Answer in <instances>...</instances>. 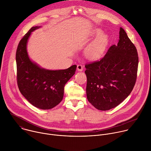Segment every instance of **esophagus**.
Listing matches in <instances>:
<instances>
[{
	"instance_id": "34e87169",
	"label": "esophagus",
	"mask_w": 151,
	"mask_h": 151,
	"mask_svg": "<svg viewBox=\"0 0 151 151\" xmlns=\"http://www.w3.org/2000/svg\"><path fill=\"white\" fill-rule=\"evenodd\" d=\"M83 68L82 65H81V64H78V65L77 66V70L78 71L81 72L83 70Z\"/></svg>"
}]
</instances>
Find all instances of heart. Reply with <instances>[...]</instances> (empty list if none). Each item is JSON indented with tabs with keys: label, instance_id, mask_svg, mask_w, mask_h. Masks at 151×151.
<instances>
[{
	"label": "heart",
	"instance_id": "b5f03b06",
	"mask_svg": "<svg viewBox=\"0 0 151 151\" xmlns=\"http://www.w3.org/2000/svg\"><path fill=\"white\" fill-rule=\"evenodd\" d=\"M102 32L103 31L101 29L97 28L93 29L88 35V36L90 37L97 36L91 43L87 51V55L91 58H97L100 57L106 48L108 38L107 35L101 34Z\"/></svg>",
	"mask_w": 151,
	"mask_h": 151
}]
</instances>
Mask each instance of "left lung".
<instances>
[{"mask_svg": "<svg viewBox=\"0 0 151 151\" xmlns=\"http://www.w3.org/2000/svg\"><path fill=\"white\" fill-rule=\"evenodd\" d=\"M138 64L137 49L120 27L118 45H112L100 60L85 64L88 101L100 111L119 105L134 87Z\"/></svg>", "mask_w": 151, "mask_h": 151, "instance_id": "1", "label": "left lung"}]
</instances>
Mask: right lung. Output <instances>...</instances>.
<instances>
[{"label":"right lung","instance_id":"1","mask_svg":"<svg viewBox=\"0 0 151 151\" xmlns=\"http://www.w3.org/2000/svg\"><path fill=\"white\" fill-rule=\"evenodd\" d=\"M39 28L32 27L19 42L16 51L17 79L20 93L34 106L50 109L63 98L64 87L74 75L76 65L64 70L42 69L29 58L26 46L31 32Z\"/></svg>","mask_w":151,"mask_h":151}]
</instances>
